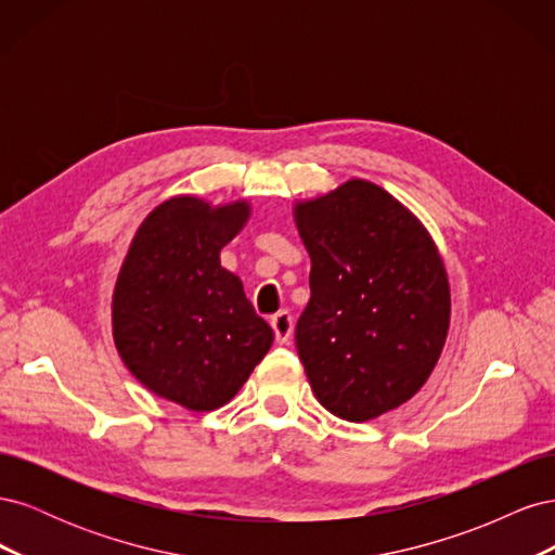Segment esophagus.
Wrapping results in <instances>:
<instances>
[{"label": "esophagus", "mask_w": 555, "mask_h": 555, "mask_svg": "<svg viewBox=\"0 0 555 555\" xmlns=\"http://www.w3.org/2000/svg\"><path fill=\"white\" fill-rule=\"evenodd\" d=\"M271 326H273V333H275V340H278L280 345H284V343H287V340L292 338L294 317H292L287 310H282V312H278V314L271 319Z\"/></svg>", "instance_id": "obj_1"}]
</instances>
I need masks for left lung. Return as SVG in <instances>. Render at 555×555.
<instances>
[{"label":"left lung","mask_w":555,"mask_h":555,"mask_svg":"<svg viewBox=\"0 0 555 555\" xmlns=\"http://www.w3.org/2000/svg\"><path fill=\"white\" fill-rule=\"evenodd\" d=\"M310 268L296 347L317 400L363 424L422 391L451 319L447 268L428 229L379 184L349 178L294 204Z\"/></svg>","instance_id":"1"}]
</instances>
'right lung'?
<instances>
[{"instance_id": "obj_1", "label": "right lung", "mask_w": 555, "mask_h": 555, "mask_svg": "<svg viewBox=\"0 0 555 555\" xmlns=\"http://www.w3.org/2000/svg\"><path fill=\"white\" fill-rule=\"evenodd\" d=\"M251 215L245 198L178 194L147 212L115 280L113 343L147 391L212 412L241 391L273 345L220 251Z\"/></svg>"}]
</instances>
